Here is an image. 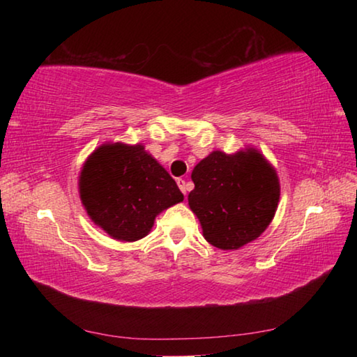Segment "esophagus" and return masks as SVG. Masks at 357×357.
<instances>
[{
	"label": "esophagus",
	"mask_w": 357,
	"mask_h": 357,
	"mask_svg": "<svg viewBox=\"0 0 357 357\" xmlns=\"http://www.w3.org/2000/svg\"><path fill=\"white\" fill-rule=\"evenodd\" d=\"M176 183H178V185H179V189H181V192H183V193H184V195H185V193H187V183H185V179H183V178H179V179L176 181Z\"/></svg>",
	"instance_id": "34e87169"
}]
</instances>
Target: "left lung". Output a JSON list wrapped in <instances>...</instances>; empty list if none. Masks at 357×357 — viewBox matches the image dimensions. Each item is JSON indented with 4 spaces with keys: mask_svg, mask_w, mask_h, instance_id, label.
<instances>
[{
    "mask_svg": "<svg viewBox=\"0 0 357 357\" xmlns=\"http://www.w3.org/2000/svg\"><path fill=\"white\" fill-rule=\"evenodd\" d=\"M189 206L203 236L217 249L233 250L257 239L273 220L279 178L255 149L228 155L214 151L192 172Z\"/></svg>",
    "mask_w": 357,
    "mask_h": 357,
    "instance_id": "left-lung-1",
    "label": "left lung"
}]
</instances>
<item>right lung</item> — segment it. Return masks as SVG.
<instances>
[{
  "label": "right lung",
  "mask_w": 357,
  "mask_h": 357,
  "mask_svg": "<svg viewBox=\"0 0 357 357\" xmlns=\"http://www.w3.org/2000/svg\"><path fill=\"white\" fill-rule=\"evenodd\" d=\"M80 198L96 225L114 239L146 236L155 215L184 200L167 170L142 144H104L80 174Z\"/></svg>",
  "instance_id": "obj_1"
}]
</instances>
